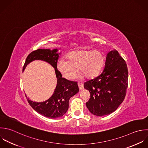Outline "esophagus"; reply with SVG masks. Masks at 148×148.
Here are the masks:
<instances>
[{
  "mask_svg": "<svg viewBox=\"0 0 148 148\" xmlns=\"http://www.w3.org/2000/svg\"><path fill=\"white\" fill-rule=\"evenodd\" d=\"M78 87H79V89L81 90H82L84 89V85L82 83H80V82H78Z\"/></svg>",
  "mask_w": 148,
  "mask_h": 148,
  "instance_id": "1",
  "label": "esophagus"
}]
</instances>
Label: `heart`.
Wrapping results in <instances>:
<instances>
[{
  "mask_svg": "<svg viewBox=\"0 0 148 148\" xmlns=\"http://www.w3.org/2000/svg\"><path fill=\"white\" fill-rule=\"evenodd\" d=\"M67 60L61 58L57 63V68L62 75L67 79H72L78 71L81 73L80 78L84 76L88 79L97 77L103 69L105 57L99 51L79 49L69 52Z\"/></svg>",
  "mask_w": 148,
  "mask_h": 148,
  "instance_id": "1",
  "label": "heart"
}]
</instances>
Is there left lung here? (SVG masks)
I'll list each match as a JSON object with an SVG mask.
<instances>
[{
    "instance_id": "1",
    "label": "left lung",
    "mask_w": 148,
    "mask_h": 148,
    "mask_svg": "<svg viewBox=\"0 0 148 148\" xmlns=\"http://www.w3.org/2000/svg\"><path fill=\"white\" fill-rule=\"evenodd\" d=\"M128 86V70L125 60L116 50L109 52L105 67L96 78L84 83L90 97L86 103L94 115L103 116L114 112L123 101Z\"/></svg>"
}]
</instances>
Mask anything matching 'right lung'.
I'll use <instances>...</instances> for the list:
<instances>
[{"instance_id":"1","label":"right lung","mask_w":148,"mask_h":148,"mask_svg":"<svg viewBox=\"0 0 148 148\" xmlns=\"http://www.w3.org/2000/svg\"><path fill=\"white\" fill-rule=\"evenodd\" d=\"M58 49H38L34 51L27 56L23 67L24 71L26 66L32 61L41 60L48 63L55 69L57 84L52 96L46 101L40 103L27 98L30 106L37 112L50 119L63 116L69 109L70 99L79 92L77 82L62 78V74L58 71L57 63L60 53H58Z\"/></svg>"}]
</instances>
